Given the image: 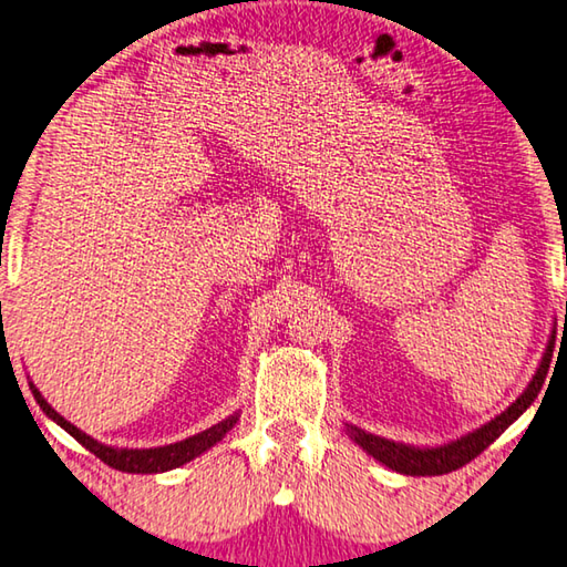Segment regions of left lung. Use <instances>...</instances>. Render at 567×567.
Returning <instances> with one entry per match:
<instances>
[{"instance_id": "obj_1", "label": "left lung", "mask_w": 567, "mask_h": 567, "mask_svg": "<svg viewBox=\"0 0 567 567\" xmlns=\"http://www.w3.org/2000/svg\"><path fill=\"white\" fill-rule=\"evenodd\" d=\"M553 348H555V342L550 340L548 350H545V358L540 362V368H537L533 382L527 385V390L513 402L511 408L501 412V415H497L495 420L487 422V425L475 430V433L455 440V443L443 445V447L420 450V447H410V445H402V443H392V440H385V437L362 433V430L352 427V425L348 427V433H350L354 443H358L362 450H368V453L375 460H380L382 465L398 470V473H402V475H445V473H453V470L467 465L470 460H475L485 447H491L495 440L505 433V427L513 425V422L520 417L527 408H530V402L537 398V392H540V388H543L545 375H548Z\"/></svg>"}]
</instances>
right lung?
Here are the masks:
<instances>
[{"mask_svg":"<svg viewBox=\"0 0 567 567\" xmlns=\"http://www.w3.org/2000/svg\"><path fill=\"white\" fill-rule=\"evenodd\" d=\"M30 388H32L34 400L40 402V408L56 422V425H62L66 433L76 440V443H82L90 450V453L97 455L104 465L122 470V473H165V470L185 465L192 457H197L199 453H205L207 447L219 443V440L225 437L227 430H233V425L237 422V415H229L227 420L217 422V425L205 430V433L192 435L175 445L152 447V450H114V447L97 443V440H92L90 435H84L82 430H76L72 422H66L52 405H47V400L40 395V390H37L34 385H30Z\"/></svg>","mask_w":567,"mask_h":567,"instance_id":"right-lung-1","label":"right lung"}]
</instances>
